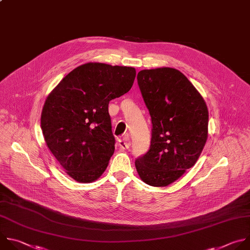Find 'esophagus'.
Listing matches in <instances>:
<instances>
[{
    "instance_id": "obj_1",
    "label": "esophagus",
    "mask_w": 250,
    "mask_h": 250,
    "mask_svg": "<svg viewBox=\"0 0 250 250\" xmlns=\"http://www.w3.org/2000/svg\"><path fill=\"white\" fill-rule=\"evenodd\" d=\"M118 145L121 148L125 149V148H128L130 146V139H129V136L128 135H125L123 136L121 139L118 140Z\"/></svg>"
}]
</instances>
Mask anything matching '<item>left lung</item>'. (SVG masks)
Segmentation results:
<instances>
[{
    "mask_svg": "<svg viewBox=\"0 0 250 250\" xmlns=\"http://www.w3.org/2000/svg\"><path fill=\"white\" fill-rule=\"evenodd\" d=\"M138 85L151 115L148 151L135 161L141 179L167 186L192 167L208 137V108L203 97L178 70H143Z\"/></svg>",
    "mask_w": 250,
    "mask_h": 250,
    "instance_id": "left-lung-1",
    "label": "left lung"
}]
</instances>
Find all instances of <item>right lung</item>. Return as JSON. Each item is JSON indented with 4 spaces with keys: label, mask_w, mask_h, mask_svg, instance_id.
<instances>
[{
    "label": "right lung",
    "mask_w": 250,
    "mask_h": 250,
    "mask_svg": "<svg viewBox=\"0 0 250 250\" xmlns=\"http://www.w3.org/2000/svg\"><path fill=\"white\" fill-rule=\"evenodd\" d=\"M132 67L86 63L69 73L50 93L41 129L50 151L79 182L101 176L114 153L109 102L130 90Z\"/></svg>",
    "instance_id": "add662e5"
}]
</instances>
